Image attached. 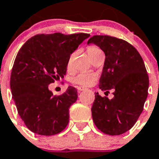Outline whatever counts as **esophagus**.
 <instances>
[{
  "mask_svg": "<svg viewBox=\"0 0 159 159\" xmlns=\"http://www.w3.org/2000/svg\"><path fill=\"white\" fill-rule=\"evenodd\" d=\"M86 89L84 87H82V86H79V87H77V90L78 91H83V90H85Z\"/></svg>",
  "mask_w": 159,
  "mask_h": 159,
  "instance_id": "esophagus-1",
  "label": "esophagus"
}]
</instances>
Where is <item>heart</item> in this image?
<instances>
[{
	"label": "heart",
	"instance_id": "1",
	"mask_svg": "<svg viewBox=\"0 0 159 159\" xmlns=\"http://www.w3.org/2000/svg\"><path fill=\"white\" fill-rule=\"evenodd\" d=\"M87 52L90 58L92 59L95 56L98 55V53L102 52V51L99 48H98L97 46L90 45L87 48ZM74 57H75V53H71L70 55L68 61H67V69L70 70L72 67V61H73ZM97 80V75L94 73H90V72H81L79 73L78 75L73 76L70 79L71 83L80 86H90L92 85L93 84H94L95 81Z\"/></svg>",
	"mask_w": 159,
	"mask_h": 159
}]
</instances>
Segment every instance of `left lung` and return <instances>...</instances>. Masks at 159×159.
Wrapping results in <instances>:
<instances>
[{"mask_svg": "<svg viewBox=\"0 0 159 159\" xmlns=\"http://www.w3.org/2000/svg\"><path fill=\"white\" fill-rule=\"evenodd\" d=\"M93 43L105 53L99 89L114 97L108 99L95 93L92 116L98 130L119 135L133 127L141 114L148 96V76L144 61L135 48L123 39L107 35H94Z\"/></svg>", "mask_w": 159, "mask_h": 159, "instance_id": "1", "label": "left lung"}]
</instances>
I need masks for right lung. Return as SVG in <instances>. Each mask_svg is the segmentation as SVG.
Wrapping results in <instances>:
<instances>
[{
  "label": "right lung",
  "instance_id": "right-lung-1",
  "mask_svg": "<svg viewBox=\"0 0 159 159\" xmlns=\"http://www.w3.org/2000/svg\"><path fill=\"white\" fill-rule=\"evenodd\" d=\"M89 36L83 33L38 34L19 51L11 71V93L18 113L34 133L53 135L66 127L77 90L70 86L61 95L53 96L48 85L64 77L70 55Z\"/></svg>",
  "mask_w": 159,
  "mask_h": 159
}]
</instances>
